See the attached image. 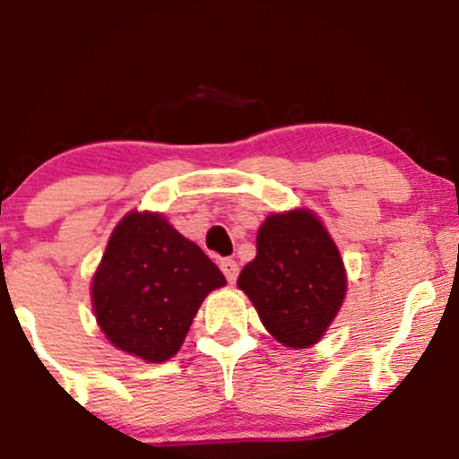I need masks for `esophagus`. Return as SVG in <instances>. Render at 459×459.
I'll list each match as a JSON object with an SVG mask.
<instances>
[{
    "mask_svg": "<svg viewBox=\"0 0 459 459\" xmlns=\"http://www.w3.org/2000/svg\"><path fill=\"white\" fill-rule=\"evenodd\" d=\"M220 270H222V273L226 276V281H229L230 284H235L237 273H239V267H237V263L233 259H222V261H220Z\"/></svg>",
    "mask_w": 459,
    "mask_h": 459,
    "instance_id": "obj_1",
    "label": "esophagus"
}]
</instances>
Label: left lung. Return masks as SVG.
I'll return each instance as SVG.
<instances>
[{"label":"left lung","instance_id":"8db88e82","mask_svg":"<svg viewBox=\"0 0 459 459\" xmlns=\"http://www.w3.org/2000/svg\"><path fill=\"white\" fill-rule=\"evenodd\" d=\"M237 287L250 298L267 332L293 350L315 345L339 313L347 291L343 259L308 209L267 215L256 256Z\"/></svg>","mask_w":459,"mask_h":459}]
</instances>
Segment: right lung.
<instances>
[{
	"mask_svg": "<svg viewBox=\"0 0 459 459\" xmlns=\"http://www.w3.org/2000/svg\"><path fill=\"white\" fill-rule=\"evenodd\" d=\"M224 273L166 218L131 212L120 220L92 278V308L118 350L163 362L181 350L189 325Z\"/></svg>",
	"mask_w": 459,
	"mask_h": 459,
	"instance_id": "add662e5",
	"label": "right lung"
}]
</instances>
